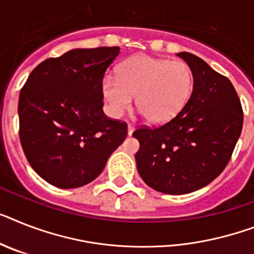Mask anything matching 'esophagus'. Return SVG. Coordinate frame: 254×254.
Returning <instances> with one entry per match:
<instances>
[{
	"instance_id": "34e87169",
	"label": "esophagus",
	"mask_w": 254,
	"mask_h": 254,
	"mask_svg": "<svg viewBox=\"0 0 254 254\" xmlns=\"http://www.w3.org/2000/svg\"><path fill=\"white\" fill-rule=\"evenodd\" d=\"M133 129H135V127H133V126H132V125L127 126V132H128L129 136L132 135V132H133Z\"/></svg>"
}]
</instances>
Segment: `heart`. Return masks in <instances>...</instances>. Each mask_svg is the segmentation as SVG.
Masks as SVG:
<instances>
[{"mask_svg":"<svg viewBox=\"0 0 254 254\" xmlns=\"http://www.w3.org/2000/svg\"><path fill=\"white\" fill-rule=\"evenodd\" d=\"M194 79L187 64L180 61L136 56L118 66V77L106 75L101 92L106 112L119 118L136 96V108L150 123H165L187 105Z\"/></svg>","mask_w":254,"mask_h":254,"instance_id":"heart-1","label":"heart"}]
</instances>
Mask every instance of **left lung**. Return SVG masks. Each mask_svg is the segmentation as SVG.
Returning a JSON list of instances; mask_svg holds the SVG:
<instances>
[{"instance_id":"1","label":"left lung","mask_w":254,"mask_h":254,"mask_svg":"<svg viewBox=\"0 0 254 254\" xmlns=\"http://www.w3.org/2000/svg\"><path fill=\"white\" fill-rule=\"evenodd\" d=\"M194 84L187 105L160 127H140L137 171L150 188L186 194L211 183L227 166L243 128L235 88L194 54L182 52Z\"/></svg>"}]
</instances>
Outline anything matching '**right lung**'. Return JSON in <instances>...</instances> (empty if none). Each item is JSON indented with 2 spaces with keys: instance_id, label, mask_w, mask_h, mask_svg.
Segmentation results:
<instances>
[{
  "instance_id": "add662e5",
  "label": "right lung",
  "mask_w": 254,
  "mask_h": 254,
  "mask_svg": "<svg viewBox=\"0 0 254 254\" xmlns=\"http://www.w3.org/2000/svg\"><path fill=\"white\" fill-rule=\"evenodd\" d=\"M118 47L72 49L29 74L19 94V137L32 169L70 190L91 183L127 136L104 114L101 83Z\"/></svg>"
}]
</instances>
